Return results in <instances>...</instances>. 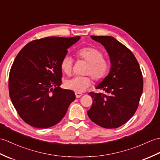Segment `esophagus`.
<instances>
[{
	"label": "esophagus",
	"mask_w": 160,
	"mask_h": 160,
	"mask_svg": "<svg viewBox=\"0 0 160 160\" xmlns=\"http://www.w3.org/2000/svg\"><path fill=\"white\" fill-rule=\"evenodd\" d=\"M75 94H76V98H80L82 95V94L81 93V92H75Z\"/></svg>",
	"instance_id": "1"
}]
</instances>
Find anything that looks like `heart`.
Masks as SVG:
<instances>
[{"label": "heart", "mask_w": 160, "mask_h": 160, "mask_svg": "<svg viewBox=\"0 0 160 160\" xmlns=\"http://www.w3.org/2000/svg\"><path fill=\"white\" fill-rule=\"evenodd\" d=\"M77 57L88 62L84 73L90 75L96 81H99L107 76L110 69V63L103 58L101 51L92 47H85L78 50ZM73 61L69 55L66 54L61 61V68L62 72L69 75L73 69ZM67 88L77 92H83L91 86L92 80L88 76H74L65 81Z\"/></svg>", "instance_id": "obj_1"}]
</instances>
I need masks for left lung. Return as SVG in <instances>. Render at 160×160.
Segmentation results:
<instances>
[{
  "label": "left lung",
  "mask_w": 160,
  "mask_h": 160,
  "mask_svg": "<svg viewBox=\"0 0 160 160\" xmlns=\"http://www.w3.org/2000/svg\"><path fill=\"white\" fill-rule=\"evenodd\" d=\"M104 46L109 54L110 71L96 88L105 91L89 92L92 106L87 114L100 127L117 128L125 123L138 108L143 90L142 72L134 55L123 44L110 36H91Z\"/></svg>",
  "instance_id": "8db88e82"
}]
</instances>
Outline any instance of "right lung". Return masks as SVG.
Instances as JSON below:
<instances>
[{
  "mask_svg": "<svg viewBox=\"0 0 160 160\" xmlns=\"http://www.w3.org/2000/svg\"><path fill=\"white\" fill-rule=\"evenodd\" d=\"M80 39L49 38L27 43L18 54L9 77V96L22 119L37 128H48L64 117L76 95L60 87L61 61Z\"/></svg>",
  "mask_w": 160,
  "mask_h": 160,
  "instance_id": "add662e5",
  "label": "right lung"
}]
</instances>
